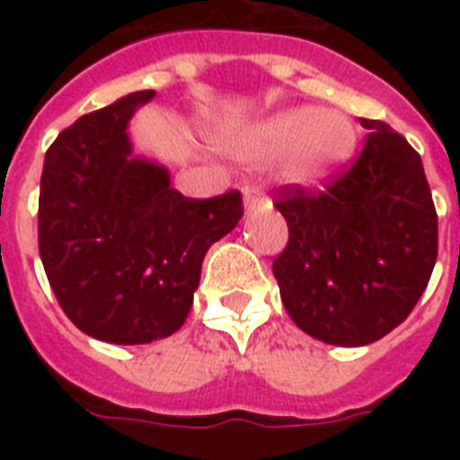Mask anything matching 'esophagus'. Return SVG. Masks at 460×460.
<instances>
[{
    "label": "esophagus",
    "instance_id": "1",
    "mask_svg": "<svg viewBox=\"0 0 460 460\" xmlns=\"http://www.w3.org/2000/svg\"><path fill=\"white\" fill-rule=\"evenodd\" d=\"M243 200H245V209L251 212V209H255L262 202V190L255 186H245L243 188Z\"/></svg>",
    "mask_w": 460,
    "mask_h": 460
}]
</instances>
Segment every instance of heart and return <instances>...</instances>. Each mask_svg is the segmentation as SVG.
<instances>
[{
    "mask_svg": "<svg viewBox=\"0 0 460 460\" xmlns=\"http://www.w3.org/2000/svg\"><path fill=\"white\" fill-rule=\"evenodd\" d=\"M356 150V131L341 114L317 110L284 111L252 133L245 157L270 162L288 157V176L301 183L324 179Z\"/></svg>",
    "mask_w": 460,
    "mask_h": 460,
    "instance_id": "b5f03b06",
    "label": "heart"
}]
</instances>
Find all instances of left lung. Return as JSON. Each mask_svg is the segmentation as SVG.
I'll use <instances>...</instances> for the list:
<instances>
[{
	"mask_svg": "<svg viewBox=\"0 0 460 460\" xmlns=\"http://www.w3.org/2000/svg\"><path fill=\"white\" fill-rule=\"evenodd\" d=\"M356 162L322 190L287 183L277 209L288 224L274 258L291 320L324 343L365 346L399 327L437 262V209L420 155L389 124L360 119Z\"/></svg>",
	"mask_w": 460,
	"mask_h": 460,
	"instance_id": "obj_1",
	"label": "left lung"
}]
</instances>
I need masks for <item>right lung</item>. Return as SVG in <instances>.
<instances>
[{
	"instance_id": "right-lung-1",
	"label": "right lung",
	"mask_w": 460,
	"mask_h": 460,
	"mask_svg": "<svg viewBox=\"0 0 460 460\" xmlns=\"http://www.w3.org/2000/svg\"><path fill=\"white\" fill-rule=\"evenodd\" d=\"M155 90L83 114L40 179L38 245L61 310L88 336L150 343L186 322L205 252L243 217L238 190L186 198L166 169L131 157L128 119Z\"/></svg>"
}]
</instances>
